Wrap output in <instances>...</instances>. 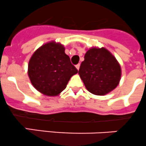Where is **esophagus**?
<instances>
[{"label": "esophagus", "instance_id": "esophagus-1", "mask_svg": "<svg viewBox=\"0 0 146 146\" xmlns=\"http://www.w3.org/2000/svg\"><path fill=\"white\" fill-rule=\"evenodd\" d=\"M76 68H77V70H79V68H80V64H78V65H76Z\"/></svg>", "mask_w": 146, "mask_h": 146}]
</instances>
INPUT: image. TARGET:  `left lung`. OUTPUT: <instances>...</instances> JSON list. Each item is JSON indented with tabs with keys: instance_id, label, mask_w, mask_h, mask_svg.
I'll list each match as a JSON object with an SVG mask.
<instances>
[{
	"instance_id": "obj_1",
	"label": "left lung",
	"mask_w": 146,
	"mask_h": 146,
	"mask_svg": "<svg viewBox=\"0 0 146 146\" xmlns=\"http://www.w3.org/2000/svg\"><path fill=\"white\" fill-rule=\"evenodd\" d=\"M78 74L86 89L104 96L119 84L121 68L115 56L105 48H91L85 54Z\"/></svg>"
}]
</instances>
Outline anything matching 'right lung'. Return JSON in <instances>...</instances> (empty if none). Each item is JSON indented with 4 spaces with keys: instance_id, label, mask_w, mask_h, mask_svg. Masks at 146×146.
Masks as SVG:
<instances>
[{
    "instance_id": "obj_1",
    "label": "right lung",
    "mask_w": 146,
    "mask_h": 146,
    "mask_svg": "<svg viewBox=\"0 0 146 146\" xmlns=\"http://www.w3.org/2000/svg\"><path fill=\"white\" fill-rule=\"evenodd\" d=\"M78 70L65 53L63 45L55 41L45 43L34 52L28 63V73L38 91L48 96H58Z\"/></svg>"
}]
</instances>
